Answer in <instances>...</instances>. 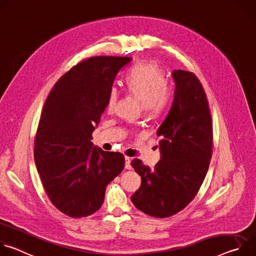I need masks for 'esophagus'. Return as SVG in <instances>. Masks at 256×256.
<instances>
[{
    "label": "esophagus",
    "mask_w": 256,
    "mask_h": 256,
    "mask_svg": "<svg viewBox=\"0 0 256 256\" xmlns=\"http://www.w3.org/2000/svg\"><path fill=\"white\" fill-rule=\"evenodd\" d=\"M126 169H132L130 158V157H126Z\"/></svg>",
    "instance_id": "34e87169"
}]
</instances>
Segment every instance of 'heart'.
<instances>
[{
  "label": "heart",
  "instance_id": "obj_1",
  "mask_svg": "<svg viewBox=\"0 0 256 256\" xmlns=\"http://www.w3.org/2000/svg\"><path fill=\"white\" fill-rule=\"evenodd\" d=\"M128 91L142 101L144 112L149 116L161 114L168 106L172 89L165 81L164 72L154 62H140L134 66L126 78ZM120 92L116 88L109 90L106 110L112 114L118 106Z\"/></svg>",
  "mask_w": 256,
  "mask_h": 256
}]
</instances>
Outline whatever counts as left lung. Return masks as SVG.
I'll return each instance as SVG.
<instances>
[{"label":"left lung","instance_id":"left-lung-1","mask_svg":"<svg viewBox=\"0 0 256 256\" xmlns=\"http://www.w3.org/2000/svg\"><path fill=\"white\" fill-rule=\"evenodd\" d=\"M174 99L157 130L160 161L151 169L140 160L132 166L140 176L132 202L142 212L167 218L184 210L196 196L212 153V126L204 90L194 72L175 70Z\"/></svg>","mask_w":256,"mask_h":256}]
</instances>
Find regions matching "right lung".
I'll list each match as a JSON object with an SVG mask.
<instances>
[{"label":"right lung","instance_id":"1","mask_svg":"<svg viewBox=\"0 0 256 256\" xmlns=\"http://www.w3.org/2000/svg\"><path fill=\"white\" fill-rule=\"evenodd\" d=\"M126 56H94L56 83L44 105L34 140V160L52 204L72 218L97 212L108 184L124 168L122 153L94 147L92 132Z\"/></svg>","mask_w":256,"mask_h":256}]
</instances>
